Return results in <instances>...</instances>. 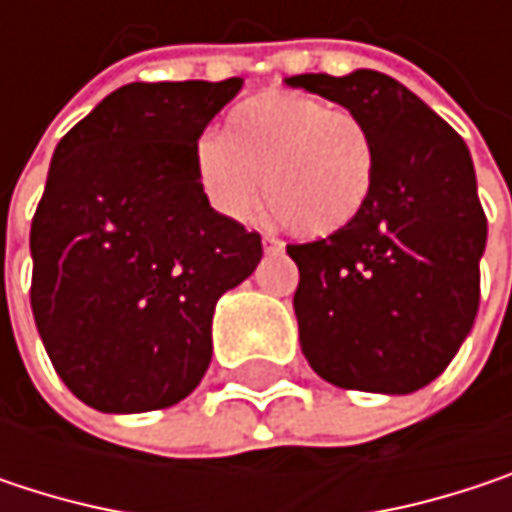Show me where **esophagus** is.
Wrapping results in <instances>:
<instances>
[{
	"label": "esophagus",
	"mask_w": 512,
	"mask_h": 512,
	"mask_svg": "<svg viewBox=\"0 0 512 512\" xmlns=\"http://www.w3.org/2000/svg\"><path fill=\"white\" fill-rule=\"evenodd\" d=\"M263 252L278 255V252H284V243H281L278 237H263Z\"/></svg>",
	"instance_id": "esophagus-1"
}]
</instances>
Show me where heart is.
I'll return each mask as SVG.
<instances>
[{"label": "heart", "instance_id": "heart-1", "mask_svg": "<svg viewBox=\"0 0 512 512\" xmlns=\"http://www.w3.org/2000/svg\"><path fill=\"white\" fill-rule=\"evenodd\" d=\"M207 204L231 222L260 207L296 237L341 234L364 213L376 186V139L356 112L296 91H266L240 103L228 133L207 130L192 148Z\"/></svg>", "mask_w": 512, "mask_h": 512}]
</instances>
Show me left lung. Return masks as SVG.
<instances>
[{"mask_svg":"<svg viewBox=\"0 0 512 512\" xmlns=\"http://www.w3.org/2000/svg\"><path fill=\"white\" fill-rule=\"evenodd\" d=\"M356 112L376 186L350 228L287 246L293 311L314 373L338 388L412 394L457 356L480 305L486 216L471 154L421 97L379 70L284 79Z\"/></svg>","mask_w":512,"mask_h":512,"instance_id":"1","label":"left lung"}]
</instances>
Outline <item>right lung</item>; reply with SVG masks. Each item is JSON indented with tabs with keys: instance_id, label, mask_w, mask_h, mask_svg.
Listing matches in <instances>:
<instances>
[{
	"instance_id": "right-lung-1",
	"label": "right lung",
	"mask_w": 512,
	"mask_h": 512,
	"mask_svg": "<svg viewBox=\"0 0 512 512\" xmlns=\"http://www.w3.org/2000/svg\"><path fill=\"white\" fill-rule=\"evenodd\" d=\"M243 79L130 82L55 148L32 219V314L61 382L136 415L189 397L213 356L222 293L257 269L260 237L198 189L192 148Z\"/></svg>"
}]
</instances>
